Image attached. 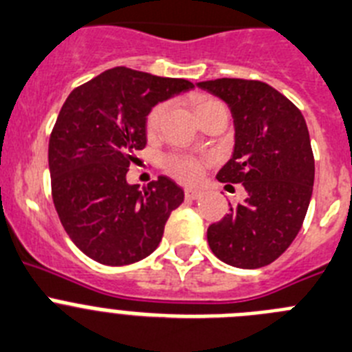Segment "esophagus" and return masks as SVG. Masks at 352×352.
Masks as SVG:
<instances>
[{"label": "esophagus", "instance_id": "34e87169", "mask_svg": "<svg viewBox=\"0 0 352 352\" xmlns=\"http://www.w3.org/2000/svg\"><path fill=\"white\" fill-rule=\"evenodd\" d=\"M184 196H186V199H198L204 196V192L198 191V189H186Z\"/></svg>", "mask_w": 352, "mask_h": 352}]
</instances>
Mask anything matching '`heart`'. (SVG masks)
Listing matches in <instances>:
<instances>
[{"mask_svg": "<svg viewBox=\"0 0 352 352\" xmlns=\"http://www.w3.org/2000/svg\"><path fill=\"white\" fill-rule=\"evenodd\" d=\"M212 103H217L214 100H207V98H199V100L195 101V110L196 113L199 110H204L205 107L212 105ZM164 105H156L147 116V121H145V128H147L148 133H154L157 129L161 122V117H163ZM164 168L170 175H173L175 179H179L180 182L192 184L199 179L201 175V168H204V163L195 156H189V154H170V156L164 157Z\"/></svg>", "mask_w": 352, "mask_h": 352, "instance_id": "heart-1", "label": "heart"}]
</instances>
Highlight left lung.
Masks as SVG:
<instances>
[{
    "label": "left lung",
    "instance_id": "8db88e82",
    "mask_svg": "<svg viewBox=\"0 0 352 352\" xmlns=\"http://www.w3.org/2000/svg\"><path fill=\"white\" fill-rule=\"evenodd\" d=\"M230 107L233 156L217 180L242 184L243 204L207 230L221 261L261 268L286 251L305 219L314 186V154L302 112L272 85L243 78L198 82Z\"/></svg>",
    "mask_w": 352,
    "mask_h": 352
}]
</instances>
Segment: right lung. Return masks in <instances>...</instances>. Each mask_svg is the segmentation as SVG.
Here are the masks:
<instances>
[{
  "mask_svg": "<svg viewBox=\"0 0 352 352\" xmlns=\"http://www.w3.org/2000/svg\"><path fill=\"white\" fill-rule=\"evenodd\" d=\"M192 87L117 66L66 98L49 140L52 199L72 242L94 261L131 265L160 245L184 191L164 175L140 189L126 173L147 144L153 107Z\"/></svg>",
  "mask_w": 352,
  "mask_h": 352,
  "instance_id": "add662e5",
  "label": "right lung"
}]
</instances>
